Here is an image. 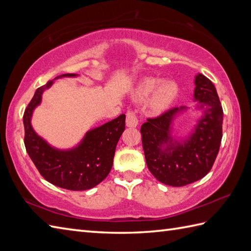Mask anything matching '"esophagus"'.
<instances>
[{
	"mask_svg": "<svg viewBox=\"0 0 251 251\" xmlns=\"http://www.w3.org/2000/svg\"><path fill=\"white\" fill-rule=\"evenodd\" d=\"M138 124V119H137V115L135 112L132 111H128L126 114V126L127 127H131V128H134V127H137Z\"/></svg>",
	"mask_w": 251,
	"mask_h": 251,
	"instance_id": "1",
	"label": "esophagus"
}]
</instances>
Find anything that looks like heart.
<instances>
[{"label": "heart", "mask_w": 251, "mask_h": 251, "mask_svg": "<svg viewBox=\"0 0 251 251\" xmlns=\"http://www.w3.org/2000/svg\"><path fill=\"white\" fill-rule=\"evenodd\" d=\"M152 94L151 106L154 111L163 112L169 109L179 95L178 85L173 81H161L156 78H147L137 89V97L146 99Z\"/></svg>", "instance_id": "heart-1"}]
</instances>
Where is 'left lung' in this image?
Instances as JSON below:
<instances>
[{"mask_svg": "<svg viewBox=\"0 0 251 251\" xmlns=\"http://www.w3.org/2000/svg\"><path fill=\"white\" fill-rule=\"evenodd\" d=\"M192 111L201 112L184 137L175 134L179 116L190 108L179 106L141 126L142 146L148 168L159 182L172 186L193 183L209 173L222 139L223 111L215 85L197 73Z\"/></svg>", "mask_w": 251, "mask_h": 251, "instance_id": "left-lung-1", "label": "left lung"}]
</instances>
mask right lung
<instances>
[{"label":"right lung","instance_id":"obj_1","mask_svg":"<svg viewBox=\"0 0 251 251\" xmlns=\"http://www.w3.org/2000/svg\"><path fill=\"white\" fill-rule=\"evenodd\" d=\"M77 74H62L76 77ZM50 81L36 89L24 114L25 146L32 162L44 179L59 188L84 191L94 188L106 178L113 166L116 145L125 130V114L86 131L77 145L58 149L50 145L31 124L34 110L42 102V96L55 83Z\"/></svg>","mask_w":251,"mask_h":251}]
</instances>
